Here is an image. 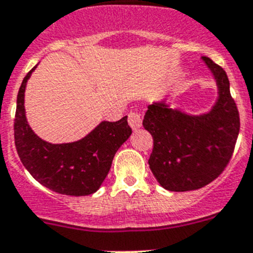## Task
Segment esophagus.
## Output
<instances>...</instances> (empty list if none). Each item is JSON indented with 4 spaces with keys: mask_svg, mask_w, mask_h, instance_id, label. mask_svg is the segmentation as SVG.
<instances>
[{
    "mask_svg": "<svg viewBox=\"0 0 253 253\" xmlns=\"http://www.w3.org/2000/svg\"><path fill=\"white\" fill-rule=\"evenodd\" d=\"M128 122H129V125L131 126V129H138L142 126V116H140V114L138 113V111H130L128 115Z\"/></svg>",
    "mask_w": 253,
    "mask_h": 253,
    "instance_id": "1",
    "label": "esophagus"
}]
</instances>
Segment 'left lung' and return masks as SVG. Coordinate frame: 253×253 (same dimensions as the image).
<instances>
[{"label": "left lung", "instance_id": "obj_1", "mask_svg": "<svg viewBox=\"0 0 253 253\" xmlns=\"http://www.w3.org/2000/svg\"><path fill=\"white\" fill-rule=\"evenodd\" d=\"M218 84L219 97L208 114L187 115L165 101L148 106L143 126L153 137L148 163L160 185L169 191H190L215 180L233 154L240 113L224 69L203 57Z\"/></svg>", "mask_w": 253, "mask_h": 253}]
</instances>
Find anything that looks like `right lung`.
I'll use <instances>...</instances> for the list:
<instances>
[{"label":"right lung","instance_id":"obj_1","mask_svg":"<svg viewBox=\"0 0 253 253\" xmlns=\"http://www.w3.org/2000/svg\"><path fill=\"white\" fill-rule=\"evenodd\" d=\"M35 68L22 80L17 93L13 131L20 160L38 182L55 193L71 196L93 194L110 171L116 151L130 137L126 116L118 122L100 123L77 142L51 144L40 139L28 124L24 107L26 82Z\"/></svg>","mask_w":253,"mask_h":253}]
</instances>
